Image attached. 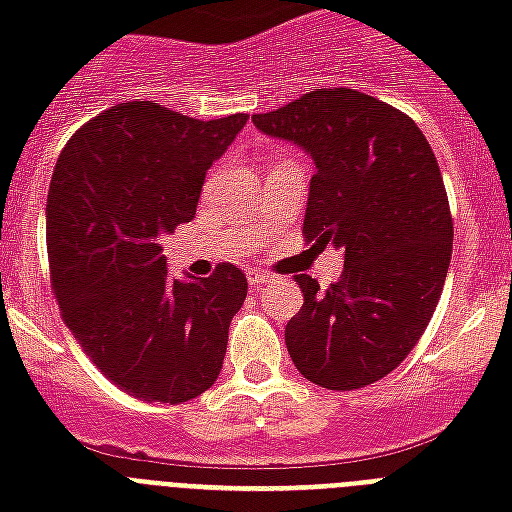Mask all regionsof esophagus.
<instances>
[{
    "mask_svg": "<svg viewBox=\"0 0 512 512\" xmlns=\"http://www.w3.org/2000/svg\"><path fill=\"white\" fill-rule=\"evenodd\" d=\"M247 279H249V284H255V287H263V284H271V281H276V276H271L268 271H249Z\"/></svg>",
    "mask_w": 512,
    "mask_h": 512,
    "instance_id": "obj_1",
    "label": "esophagus"
}]
</instances>
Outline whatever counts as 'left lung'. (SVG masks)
<instances>
[{
  "mask_svg": "<svg viewBox=\"0 0 512 512\" xmlns=\"http://www.w3.org/2000/svg\"><path fill=\"white\" fill-rule=\"evenodd\" d=\"M252 122L311 156L303 233L345 260L327 292L297 276L305 303L284 329L297 372L329 390L382 380L428 327L452 260L433 148L409 116L348 87L308 92Z\"/></svg>",
  "mask_w": 512,
  "mask_h": 512,
  "instance_id": "left-lung-1",
  "label": "left lung"
}]
</instances>
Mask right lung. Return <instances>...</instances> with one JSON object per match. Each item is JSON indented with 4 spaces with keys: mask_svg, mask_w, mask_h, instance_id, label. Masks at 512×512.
Returning <instances> with one entry per match:
<instances>
[{
    "mask_svg": "<svg viewBox=\"0 0 512 512\" xmlns=\"http://www.w3.org/2000/svg\"><path fill=\"white\" fill-rule=\"evenodd\" d=\"M247 119L199 122L151 100L119 103L84 124L55 164V300L92 364L140 401H191L223 369L247 276L223 263L207 279H175L162 239L191 223L207 170Z\"/></svg>",
    "mask_w": 512,
    "mask_h": 512,
    "instance_id": "obj_1",
    "label": "right lung"
}]
</instances>
